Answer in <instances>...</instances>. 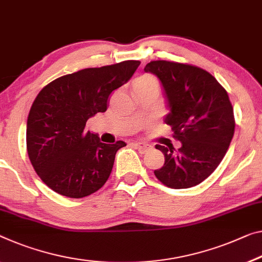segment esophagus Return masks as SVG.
<instances>
[{"label": "esophagus", "instance_id": "esophagus-1", "mask_svg": "<svg viewBox=\"0 0 262 262\" xmlns=\"http://www.w3.org/2000/svg\"><path fill=\"white\" fill-rule=\"evenodd\" d=\"M134 146L140 152V154H145V152L150 151L152 148L151 145L146 143H134Z\"/></svg>", "mask_w": 262, "mask_h": 262}]
</instances>
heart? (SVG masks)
Wrapping results in <instances>:
<instances>
[{"mask_svg":"<svg viewBox=\"0 0 262 262\" xmlns=\"http://www.w3.org/2000/svg\"><path fill=\"white\" fill-rule=\"evenodd\" d=\"M135 85H140V86H148V85H158L157 80L152 77L150 75H144L140 76L139 78L136 79Z\"/></svg>","mask_w":262,"mask_h":262,"instance_id":"b5f03b06","label":"heart"}]
</instances>
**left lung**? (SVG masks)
<instances>
[{"mask_svg":"<svg viewBox=\"0 0 262 262\" xmlns=\"http://www.w3.org/2000/svg\"><path fill=\"white\" fill-rule=\"evenodd\" d=\"M145 72L162 82L170 114L165 123L182 143L156 145L164 154L157 179L171 188H188L210 177L226 155L234 135V115L227 91L206 70L191 64L152 61Z\"/></svg>","mask_w":262,"mask_h":262,"instance_id":"left-lung-1","label":"left lung"}]
</instances>
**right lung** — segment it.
I'll use <instances>...</instances> for the list:
<instances>
[{"instance_id":"add662e5","label":"right lung","mask_w":262,"mask_h":262,"mask_svg":"<svg viewBox=\"0 0 262 262\" xmlns=\"http://www.w3.org/2000/svg\"><path fill=\"white\" fill-rule=\"evenodd\" d=\"M139 64L124 61L88 68L39 91L27 120V150L48 187L68 198H84L106 183L116 154L126 144H104L84 128L88 119L106 111L112 91L124 85Z\"/></svg>"}]
</instances>
